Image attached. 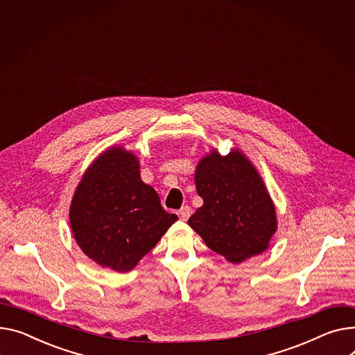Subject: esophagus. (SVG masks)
<instances>
[{
  "mask_svg": "<svg viewBox=\"0 0 355 355\" xmlns=\"http://www.w3.org/2000/svg\"><path fill=\"white\" fill-rule=\"evenodd\" d=\"M178 216H180V218H181V220L187 221L188 218H190V216H191V208L188 207V205L182 207V208L178 211Z\"/></svg>",
  "mask_w": 355,
  "mask_h": 355,
  "instance_id": "obj_1",
  "label": "esophagus"
}]
</instances>
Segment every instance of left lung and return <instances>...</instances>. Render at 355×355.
I'll return each mask as SVG.
<instances>
[{
	"instance_id": "8db88e82",
	"label": "left lung",
	"mask_w": 355,
	"mask_h": 355,
	"mask_svg": "<svg viewBox=\"0 0 355 355\" xmlns=\"http://www.w3.org/2000/svg\"><path fill=\"white\" fill-rule=\"evenodd\" d=\"M196 187L204 204L188 220L208 248L230 263L264 252L277 231V214L267 187L250 159L232 150H212L196 170Z\"/></svg>"
}]
</instances>
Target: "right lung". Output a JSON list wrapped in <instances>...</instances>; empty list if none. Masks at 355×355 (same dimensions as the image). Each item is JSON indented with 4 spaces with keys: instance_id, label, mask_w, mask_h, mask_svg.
Segmentation results:
<instances>
[{
    "instance_id": "add662e5",
    "label": "right lung",
    "mask_w": 355,
    "mask_h": 355,
    "mask_svg": "<svg viewBox=\"0 0 355 355\" xmlns=\"http://www.w3.org/2000/svg\"><path fill=\"white\" fill-rule=\"evenodd\" d=\"M177 220L141 180L138 158L123 147L94 159L69 207L71 230L83 252L118 272L131 271Z\"/></svg>"
}]
</instances>
